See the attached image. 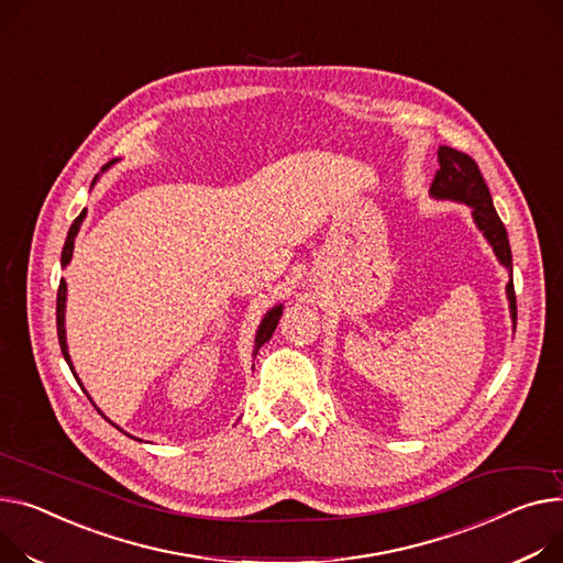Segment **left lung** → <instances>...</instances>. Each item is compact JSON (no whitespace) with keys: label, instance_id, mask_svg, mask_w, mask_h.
Segmentation results:
<instances>
[{"label":"left lung","instance_id":"1","mask_svg":"<svg viewBox=\"0 0 563 563\" xmlns=\"http://www.w3.org/2000/svg\"><path fill=\"white\" fill-rule=\"evenodd\" d=\"M439 158V169L434 174V180L430 185V197L439 201H457L466 203L471 208V217L475 221V227L482 231L484 240L492 244L496 257L500 265L509 272V283H507V301H509V314L511 323L516 328V294H514V280H511V249H509V238L503 227V221L494 208L492 192L486 187L477 163L457 152L453 146H439L437 152Z\"/></svg>","mask_w":563,"mask_h":563}]
</instances>
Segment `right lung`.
I'll list each match as a JSON object with an SVG mask.
<instances>
[{"label":"right lung","instance_id":"obj_1","mask_svg":"<svg viewBox=\"0 0 563 563\" xmlns=\"http://www.w3.org/2000/svg\"><path fill=\"white\" fill-rule=\"evenodd\" d=\"M120 158H115V161H110L108 165H103V169L101 172H106L108 167H112L115 165ZM99 180V174L95 176V180H92V185ZM86 208L81 210V214L74 219V223L69 227V233H67V240H65V246H63V255H60V267L65 269L67 265H69V260H71V253H74V240H77V235H79V229H81V223H84V219H86ZM65 303H67V283L65 280H60V285H58V296H56V328H58V344H60V351H63V357H65V362L69 364V368H71V373H74V378H77V383L81 385V380H79V376H77V371H74V364H71V357H69V351H67V336H65ZM280 314H283V303H278V306H274L265 317H262V321H260V325H257V330H255V344H253V357L257 355V351H260V346H265L269 340H272V334H274V330H276V325H278V321H280ZM84 387V385H81ZM88 394V391H86ZM90 398V396H88ZM90 402H92V398H90ZM95 405V402H92ZM97 407V405H95ZM97 411L99 415L108 421V423H112L103 411L97 407ZM115 426V423H112ZM118 430H122L120 426H115ZM124 432V430H122ZM131 437V434H129ZM135 439V437H133ZM140 441V439H137Z\"/></svg>","mask_w":563,"mask_h":563}]
</instances>
